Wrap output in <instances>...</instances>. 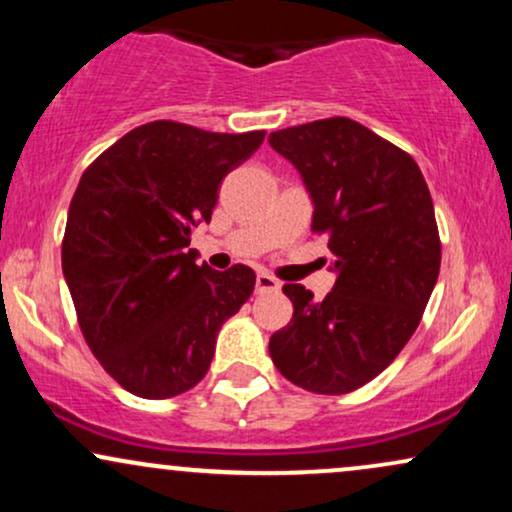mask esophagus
<instances>
[{"mask_svg": "<svg viewBox=\"0 0 512 512\" xmlns=\"http://www.w3.org/2000/svg\"><path fill=\"white\" fill-rule=\"evenodd\" d=\"M255 286H257V293H274V291H279V289H281L279 281H276L274 276H272V274H267V272H260V274H257Z\"/></svg>", "mask_w": 512, "mask_h": 512, "instance_id": "1", "label": "esophagus"}]
</instances>
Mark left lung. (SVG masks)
<instances>
[{
  "label": "left lung",
  "mask_w": 512,
  "mask_h": 512,
  "mask_svg": "<svg viewBox=\"0 0 512 512\" xmlns=\"http://www.w3.org/2000/svg\"><path fill=\"white\" fill-rule=\"evenodd\" d=\"M313 199V231L327 233L337 281L325 301L286 284L293 317L269 339L286 380L346 395L395 361L419 327L440 272L433 202L407 151L349 117L269 134Z\"/></svg>",
  "instance_id": "1"
}]
</instances>
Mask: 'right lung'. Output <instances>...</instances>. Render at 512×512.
<instances>
[{
  "mask_svg": "<svg viewBox=\"0 0 512 512\" xmlns=\"http://www.w3.org/2000/svg\"><path fill=\"white\" fill-rule=\"evenodd\" d=\"M264 132L219 134L156 120L105 149L81 175L62 272L93 356L132 395L166 399L207 375L216 334L255 289V272L199 267L195 226L221 180Z\"/></svg>",
  "mask_w": 512,
  "mask_h": 512,
  "instance_id": "right-lung-1",
  "label": "right lung"
}]
</instances>
